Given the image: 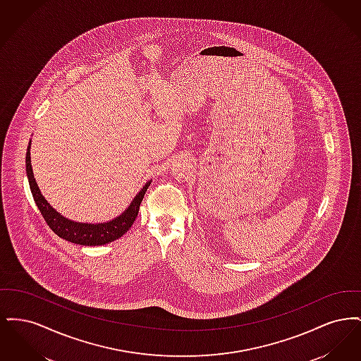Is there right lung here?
<instances>
[{
    "label": "right lung",
    "mask_w": 361,
    "mask_h": 361,
    "mask_svg": "<svg viewBox=\"0 0 361 361\" xmlns=\"http://www.w3.org/2000/svg\"><path fill=\"white\" fill-rule=\"evenodd\" d=\"M30 145H31V142H30ZM30 145H28L27 155H25V168H27L30 188H31L35 203L39 208L42 216L44 218L46 224H49V227L58 237L70 240L73 243H77V245L97 246V245H105L112 240H118L123 234H126L128 231V228L135 222V218L139 212V206L145 197L146 190L149 188V184H146L143 189L137 193L135 199L133 200V203L121 214L119 218L102 224H77V222H73V221L65 219L63 216H61L55 209H52L50 204L42 196L40 190L35 183L34 173H32V166H31V157H30Z\"/></svg>",
    "instance_id": "1"
}]
</instances>
